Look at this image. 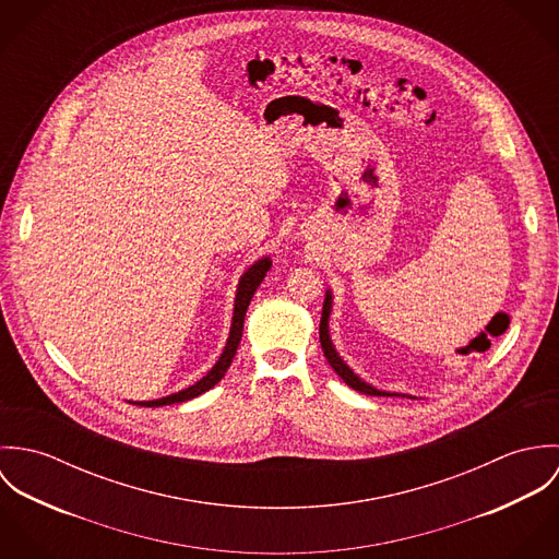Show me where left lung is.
<instances>
[{"mask_svg":"<svg viewBox=\"0 0 559 559\" xmlns=\"http://www.w3.org/2000/svg\"><path fill=\"white\" fill-rule=\"evenodd\" d=\"M331 310H333V293L331 288L324 290V304H322V317H320V346L324 353V359L329 361V366L337 372V377L353 390H357L359 394H368V396H400V399H413L411 394H399V392H385V390H377L374 385H370L368 381H364L359 374L353 372V368L340 357V353L335 350V344L331 340L329 333V319H331Z\"/></svg>","mask_w":559,"mask_h":559,"instance_id":"8db88e82","label":"left lung"}]
</instances>
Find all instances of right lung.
Masks as SVG:
<instances>
[{
    "instance_id": "1",
    "label": "right lung",
    "mask_w": 559,
    "mask_h": 559,
    "mask_svg": "<svg viewBox=\"0 0 559 559\" xmlns=\"http://www.w3.org/2000/svg\"><path fill=\"white\" fill-rule=\"evenodd\" d=\"M271 258L269 255H262L260 260H255L253 264H249V269L242 273L239 277V284H237V293H235V310H233V322H230V333H228V340H226V346L219 355V359L215 361V366L200 379L195 381L193 385L176 392V394H169V396H163L157 400H129L138 406H165V404H174V402H187V400L198 399L202 396L204 392L213 390L228 372L235 355H237V348H239L240 337H242V322H245V314H247V308H249V301L253 297V293L258 290V286L262 284V280L266 277L269 269H271Z\"/></svg>"
}]
</instances>
